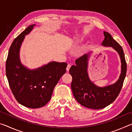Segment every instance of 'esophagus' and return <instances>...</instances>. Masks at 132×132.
I'll return each instance as SVG.
<instances>
[{"label":"esophagus","instance_id":"obj_1","mask_svg":"<svg viewBox=\"0 0 132 132\" xmlns=\"http://www.w3.org/2000/svg\"><path fill=\"white\" fill-rule=\"evenodd\" d=\"M70 67H71V64H68V66H67V68H66V70H67V71H69V69H70Z\"/></svg>","mask_w":132,"mask_h":132}]
</instances>
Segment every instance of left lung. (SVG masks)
<instances>
[{
  "instance_id": "obj_1",
  "label": "left lung",
  "mask_w": 132,
  "mask_h": 132,
  "mask_svg": "<svg viewBox=\"0 0 132 132\" xmlns=\"http://www.w3.org/2000/svg\"><path fill=\"white\" fill-rule=\"evenodd\" d=\"M104 35L102 45L112 47L119 53L121 60V74L118 81L105 87H99L93 83L87 71L88 54H85L76 60V65H73L69 70L72 76L71 88L75 99L81 105L94 109L104 108L115 101L122 89L127 70L122 46L109 33L104 31Z\"/></svg>"
}]
</instances>
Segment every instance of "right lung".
<instances>
[{
    "label": "right lung",
    "mask_w": 132,
    "mask_h": 132,
    "mask_svg": "<svg viewBox=\"0 0 132 132\" xmlns=\"http://www.w3.org/2000/svg\"><path fill=\"white\" fill-rule=\"evenodd\" d=\"M35 24L28 26L14 39L9 51L6 73L9 84L17 102L30 108H39L50 101L56 85L66 71L67 63L52 62L35 70L22 65L19 51L25 35Z\"/></svg>",
    "instance_id": "obj_1"
}]
</instances>
